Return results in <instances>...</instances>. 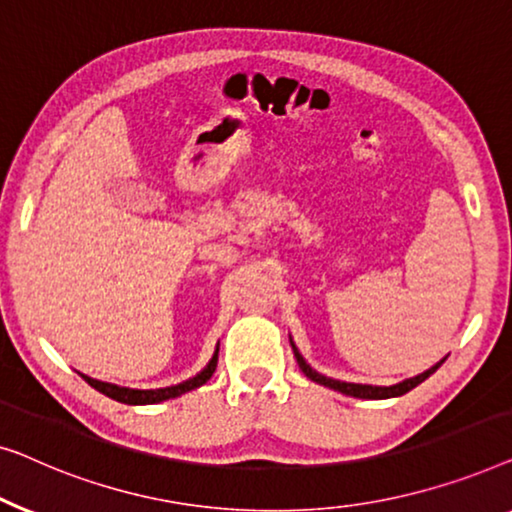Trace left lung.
<instances>
[{
	"label": "left lung",
	"instance_id": "obj_1",
	"mask_svg": "<svg viewBox=\"0 0 512 512\" xmlns=\"http://www.w3.org/2000/svg\"><path fill=\"white\" fill-rule=\"evenodd\" d=\"M292 343V341H290ZM292 350H294V357H297V364L299 369L306 373V378H311L313 383L318 385H325L329 387V390H336L341 394H348V397H357V399H390V397H401V394H406L413 390V387H417L420 383H424L431 373H434L438 366H441L445 362V357L438 362L436 366H431V369H427L424 373H420V376L415 378H408L403 380V383H397V385H390V387H378V385H359V383H343V380H334V378H327L322 376V373H318L315 369H311V366L306 364V359L301 357V352L297 350V345L292 343Z\"/></svg>",
	"mask_w": 512,
	"mask_h": 512
}]
</instances>
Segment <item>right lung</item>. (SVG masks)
<instances>
[{"label":"right lung","instance_id":"obj_1","mask_svg":"<svg viewBox=\"0 0 512 512\" xmlns=\"http://www.w3.org/2000/svg\"><path fill=\"white\" fill-rule=\"evenodd\" d=\"M215 366H218V348H215V355L211 357V362L206 364L204 371H199L197 376L190 378V380H183V383L178 385H171V387H160V390H132V387H120V385H111V383H102V380H95L90 376H83L85 383L90 387H95L97 392L106 394L109 399H115L120 403H129V406H146V403H160V401H167V399H176L181 397V394L190 392V390H197L206 383V380H211Z\"/></svg>","mask_w":512,"mask_h":512}]
</instances>
